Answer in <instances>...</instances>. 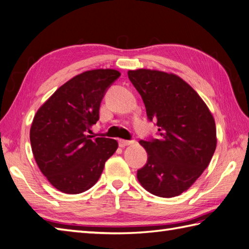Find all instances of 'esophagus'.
<instances>
[{"mask_svg":"<svg viewBox=\"0 0 249 249\" xmlns=\"http://www.w3.org/2000/svg\"><path fill=\"white\" fill-rule=\"evenodd\" d=\"M132 143H133V141H126V140H119L118 141V144L120 147H125Z\"/></svg>","mask_w":249,"mask_h":249,"instance_id":"34e87169","label":"esophagus"}]
</instances>
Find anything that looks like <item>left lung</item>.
<instances>
[{
  "label": "left lung",
  "instance_id": "left-lung-1",
  "mask_svg": "<svg viewBox=\"0 0 249 249\" xmlns=\"http://www.w3.org/2000/svg\"><path fill=\"white\" fill-rule=\"evenodd\" d=\"M128 76L143 99L147 118L159 126L158 139L140 142L148 158L138 179L157 196H179L210 164L217 143L215 120L178 76L145 69L129 71Z\"/></svg>",
  "mask_w": 249,
  "mask_h": 249
}]
</instances>
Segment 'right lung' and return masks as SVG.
Returning a JSON list of instances; mask_svg holds the SVG:
<instances>
[{
	"label": "right lung",
	"mask_w": 249,
	"mask_h": 249,
	"mask_svg": "<svg viewBox=\"0 0 249 249\" xmlns=\"http://www.w3.org/2000/svg\"><path fill=\"white\" fill-rule=\"evenodd\" d=\"M120 73L87 71L61 86L34 116L30 141L35 161L54 188L69 195L90 189L118 147L117 141L86 134L99 120L106 91Z\"/></svg>",
	"instance_id": "1"
}]
</instances>
